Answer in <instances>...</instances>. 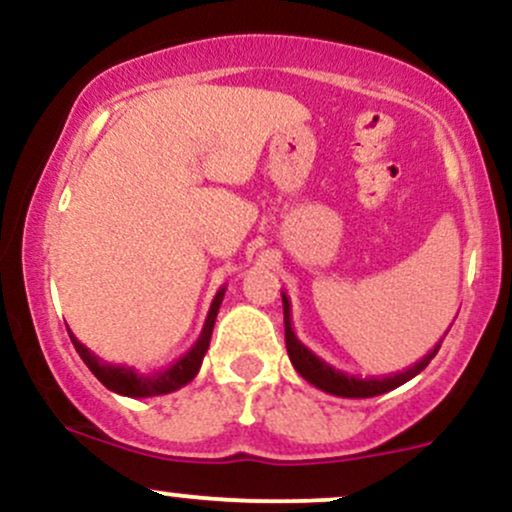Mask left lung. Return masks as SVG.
Here are the masks:
<instances>
[{
  "mask_svg": "<svg viewBox=\"0 0 512 512\" xmlns=\"http://www.w3.org/2000/svg\"><path fill=\"white\" fill-rule=\"evenodd\" d=\"M281 301H284V332H286V351H289V358L293 368L301 373V378L308 380L310 385H315L317 390L330 392V395L337 397H354V399H366L375 395H385V392L395 390V387L404 385L407 380L419 375L431 358L438 354L440 344L433 346L431 354H426L419 363L404 370V373L385 375V378H358V375H349L344 370L330 366L327 361H322L320 356L313 354V351L305 346L301 339L296 337L291 327V301L284 291H281Z\"/></svg>",
  "mask_w": 512,
  "mask_h": 512,
  "instance_id": "1",
  "label": "left lung"
}]
</instances>
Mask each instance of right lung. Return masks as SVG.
I'll return each instance as SVG.
<instances>
[{"mask_svg": "<svg viewBox=\"0 0 512 512\" xmlns=\"http://www.w3.org/2000/svg\"><path fill=\"white\" fill-rule=\"evenodd\" d=\"M223 293H226V286L219 289V293L214 296V301H211V308H209L207 320H204L202 334H199L197 342L192 344V349L187 351L182 358H178L173 366H168L166 370H156V373H139V370L132 366H120V363L103 361L101 356H96L91 349H88V346L81 344L79 339L74 337L72 330H69V337H72L74 349L79 351L81 358H84L88 370H91V373L96 375V378L101 380L108 390H113V392H117V395H125V397L168 395V392H175V390H180L182 385L192 383V380H195V375L199 373V368H202L204 354H207L209 342H211V332H214L216 315H219V308L223 301Z\"/></svg>", "mask_w": 512, "mask_h": 512, "instance_id": "1", "label": "right lung"}]
</instances>
